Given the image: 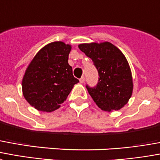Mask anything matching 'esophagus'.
I'll return each instance as SVG.
<instances>
[{
  "instance_id": "obj_1",
  "label": "esophagus",
  "mask_w": 160,
  "mask_h": 160,
  "mask_svg": "<svg viewBox=\"0 0 160 160\" xmlns=\"http://www.w3.org/2000/svg\"><path fill=\"white\" fill-rule=\"evenodd\" d=\"M80 83H84L85 82V76H82L80 79Z\"/></svg>"
}]
</instances>
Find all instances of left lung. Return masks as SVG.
<instances>
[{
    "label": "left lung",
    "mask_w": 160,
    "mask_h": 160,
    "mask_svg": "<svg viewBox=\"0 0 160 160\" xmlns=\"http://www.w3.org/2000/svg\"><path fill=\"white\" fill-rule=\"evenodd\" d=\"M79 48L92 59L98 71V85L86 86L93 101L106 112L122 108L133 91L131 68L125 55L108 41L80 44Z\"/></svg>",
    "instance_id": "obj_1"
}]
</instances>
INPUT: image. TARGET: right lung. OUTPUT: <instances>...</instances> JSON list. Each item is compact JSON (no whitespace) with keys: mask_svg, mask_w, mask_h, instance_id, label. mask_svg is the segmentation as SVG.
Wrapping results in <instances>:
<instances>
[{"mask_svg":"<svg viewBox=\"0 0 160 160\" xmlns=\"http://www.w3.org/2000/svg\"><path fill=\"white\" fill-rule=\"evenodd\" d=\"M71 46L62 41L47 44L26 68L22 91L26 101L42 112L60 108L79 80L68 64Z\"/></svg>","mask_w":160,"mask_h":160,"instance_id":"1","label":"right lung"}]
</instances>
